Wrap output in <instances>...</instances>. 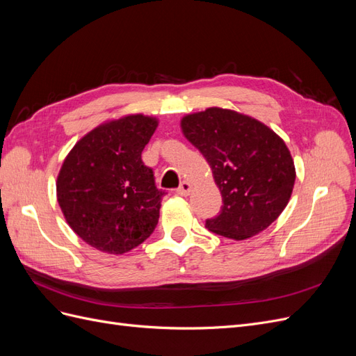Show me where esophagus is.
I'll return each mask as SVG.
<instances>
[{
  "label": "esophagus",
  "instance_id": "1",
  "mask_svg": "<svg viewBox=\"0 0 356 356\" xmlns=\"http://www.w3.org/2000/svg\"><path fill=\"white\" fill-rule=\"evenodd\" d=\"M191 193V184L190 182H187V181H182L181 184H179V187L177 188V195H179V196H188Z\"/></svg>",
  "mask_w": 356,
  "mask_h": 356
}]
</instances>
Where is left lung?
<instances>
[{
  "label": "left lung",
  "instance_id": "obj_1",
  "mask_svg": "<svg viewBox=\"0 0 356 356\" xmlns=\"http://www.w3.org/2000/svg\"><path fill=\"white\" fill-rule=\"evenodd\" d=\"M181 127L207 159L222 196L208 230L242 241L267 229L285 209L296 181L282 139L255 118L222 108L186 115Z\"/></svg>",
  "mask_w": 356,
  "mask_h": 356
}]
</instances>
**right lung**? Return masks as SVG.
I'll use <instances>...</instances> for the list:
<instances>
[{"label": "right lung", "instance_id": "1", "mask_svg": "<svg viewBox=\"0 0 356 356\" xmlns=\"http://www.w3.org/2000/svg\"><path fill=\"white\" fill-rule=\"evenodd\" d=\"M157 120L127 115L93 129L67 156L56 191L70 227L102 252L124 254L148 239L161 197L143 149Z\"/></svg>", "mask_w": 356, "mask_h": 356}]
</instances>
